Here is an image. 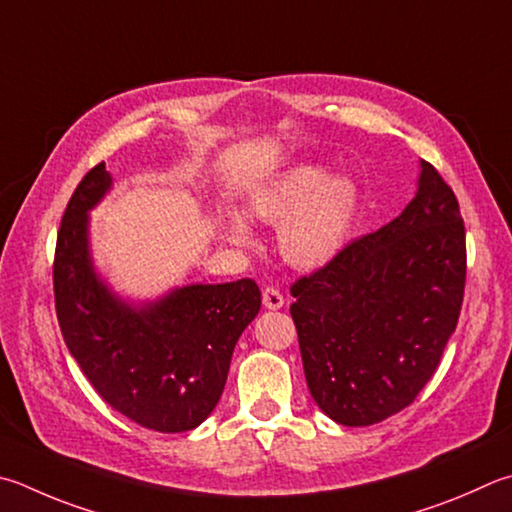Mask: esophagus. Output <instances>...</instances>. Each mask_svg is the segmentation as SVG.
Masks as SVG:
<instances>
[{"label":"esophagus","mask_w":512,"mask_h":512,"mask_svg":"<svg viewBox=\"0 0 512 512\" xmlns=\"http://www.w3.org/2000/svg\"><path fill=\"white\" fill-rule=\"evenodd\" d=\"M262 302H264L266 309L277 311V309H282V306H284V295L280 293V288L266 286L264 293H262Z\"/></svg>","instance_id":"34e87169"}]
</instances>
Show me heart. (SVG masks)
Wrapping results in <instances>:
<instances>
[{
    "mask_svg": "<svg viewBox=\"0 0 512 512\" xmlns=\"http://www.w3.org/2000/svg\"><path fill=\"white\" fill-rule=\"evenodd\" d=\"M358 212V190L349 179L329 176L322 167L295 165L248 194L246 215L280 226V250L288 264L320 268L345 248ZM226 235L250 244V230L228 217Z\"/></svg>",
    "mask_w": 512,
    "mask_h": 512,
    "instance_id": "1",
    "label": "heart"
}]
</instances>
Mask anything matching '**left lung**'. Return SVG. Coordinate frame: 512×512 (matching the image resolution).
I'll use <instances>...</instances> for the list:
<instances>
[{
	"mask_svg": "<svg viewBox=\"0 0 512 512\" xmlns=\"http://www.w3.org/2000/svg\"><path fill=\"white\" fill-rule=\"evenodd\" d=\"M466 288L459 201L421 161L416 197L291 286V315L313 401L347 427L414 403L457 329Z\"/></svg>",
	"mask_w": 512,
	"mask_h": 512,
	"instance_id": "left-lung-1",
	"label": "left lung"
}]
</instances>
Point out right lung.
I'll return each instance as SVG.
<instances>
[{"label": "right lung", "mask_w": 512, "mask_h": 512, "mask_svg": "<svg viewBox=\"0 0 512 512\" xmlns=\"http://www.w3.org/2000/svg\"><path fill=\"white\" fill-rule=\"evenodd\" d=\"M105 163L85 174L58 230L53 293L62 338L98 396L156 432H188L224 392L237 340L262 306L253 280L176 288L143 309L118 300L94 271L87 212L105 197Z\"/></svg>", "instance_id": "1"}]
</instances>
